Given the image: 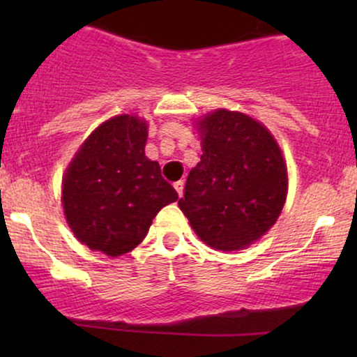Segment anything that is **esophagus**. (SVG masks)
Instances as JSON below:
<instances>
[{"instance_id":"esophagus-1","label":"esophagus","mask_w":357,"mask_h":357,"mask_svg":"<svg viewBox=\"0 0 357 357\" xmlns=\"http://www.w3.org/2000/svg\"><path fill=\"white\" fill-rule=\"evenodd\" d=\"M174 190L178 191V195L181 196L183 195V190H184V181H178V183H174Z\"/></svg>"}]
</instances>
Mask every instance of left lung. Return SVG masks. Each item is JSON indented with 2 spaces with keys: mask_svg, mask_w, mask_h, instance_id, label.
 Segmentation results:
<instances>
[{
  "mask_svg": "<svg viewBox=\"0 0 357 357\" xmlns=\"http://www.w3.org/2000/svg\"><path fill=\"white\" fill-rule=\"evenodd\" d=\"M202 161L178 204L211 248L233 252L275 225L287 198V166L270 130L247 114L218 109L199 121Z\"/></svg>",
  "mask_w": 357,
  "mask_h": 357,
  "instance_id": "1",
  "label": "left lung"
}]
</instances>
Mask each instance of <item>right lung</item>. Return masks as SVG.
Returning a JSON list of instances; mask_svg holds the SVG:
<instances>
[{"label":"right lung","mask_w":357,"mask_h":357,"mask_svg":"<svg viewBox=\"0 0 357 357\" xmlns=\"http://www.w3.org/2000/svg\"><path fill=\"white\" fill-rule=\"evenodd\" d=\"M146 121L116 116L90 134L65 171V218L90 250L109 257L130 252L159 210L178 199L159 162L146 158Z\"/></svg>","instance_id":"1"}]
</instances>
